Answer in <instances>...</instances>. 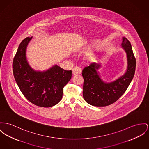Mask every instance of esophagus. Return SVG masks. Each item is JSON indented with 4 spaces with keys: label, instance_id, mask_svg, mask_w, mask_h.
I'll list each match as a JSON object with an SVG mask.
<instances>
[{
    "label": "esophagus",
    "instance_id": "34e87169",
    "mask_svg": "<svg viewBox=\"0 0 149 149\" xmlns=\"http://www.w3.org/2000/svg\"><path fill=\"white\" fill-rule=\"evenodd\" d=\"M82 72V70L81 68H79L78 67H75L72 69V74L73 75H76V74H80Z\"/></svg>",
    "mask_w": 149,
    "mask_h": 149
}]
</instances>
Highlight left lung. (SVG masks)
I'll list each match as a JSON object with an SVG mask.
<instances>
[{"instance_id":"left-lung-1","label":"left lung","mask_w":149,"mask_h":149,"mask_svg":"<svg viewBox=\"0 0 149 149\" xmlns=\"http://www.w3.org/2000/svg\"><path fill=\"white\" fill-rule=\"evenodd\" d=\"M122 40L121 46L127 58V68L123 75L112 82L104 81L99 72L100 63H93L82 70L83 98L90 105L104 107L115 102L125 93L134 77L136 61L132 46L125 37Z\"/></svg>"}]
</instances>
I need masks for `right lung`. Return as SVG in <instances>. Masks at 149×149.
<instances>
[{
  "instance_id": "add662e5",
  "label": "right lung",
  "mask_w": 149,
  "mask_h": 149,
  "mask_svg": "<svg viewBox=\"0 0 149 149\" xmlns=\"http://www.w3.org/2000/svg\"><path fill=\"white\" fill-rule=\"evenodd\" d=\"M32 38H25L19 46L13 61L14 77L21 91L31 103L50 107L62 99L63 88L71 79L72 71L63 70L56 64L43 71L33 69L26 55Z\"/></svg>"
}]
</instances>
